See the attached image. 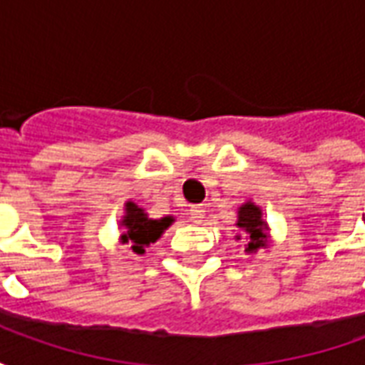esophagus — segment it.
Instances as JSON below:
<instances>
[{
	"label": "esophagus",
	"instance_id": "34e87169",
	"mask_svg": "<svg viewBox=\"0 0 365 365\" xmlns=\"http://www.w3.org/2000/svg\"><path fill=\"white\" fill-rule=\"evenodd\" d=\"M205 219V209L199 205H193L190 209V221L191 222H201Z\"/></svg>",
	"mask_w": 365,
	"mask_h": 365
}]
</instances>
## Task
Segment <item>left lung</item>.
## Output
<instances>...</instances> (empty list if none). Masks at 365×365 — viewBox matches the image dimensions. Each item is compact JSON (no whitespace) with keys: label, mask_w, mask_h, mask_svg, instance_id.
<instances>
[{"label":"left lung","mask_w":365,"mask_h":365,"mask_svg":"<svg viewBox=\"0 0 365 365\" xmlns=\"http://www.w3.org/2000/svg\"><path fill=\"white\" fill-rule=\"evenodd\" d=\"M240 229L246 232V252H256L260 246H264V238H266V222L262 221V211L254 203H246L240 207L238 211V222Z\"/></svg>","instance_id":"left-lung-1"}]
</instances>
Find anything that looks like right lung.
Listing matches in <instances>:
<instances>
[{"mask_svg": "<svg viewBox=\"0 0 365 365\" xmlns=\"http://www.w3.org/2000/svg\"><path fill=\"white\" fill-rule=\"evenodd\" d=\"M172 217H164L160 221H152L146 217L143 209L135 203H127V215L123 219V227H125V235H123V242L127 245L130 242L133 252L144 254V246H148L150 242H156L160 235L164 232L172 225Z\"/></svg>", "mask_w": 365, "mask_h": 365, "instance_id": "obj_1", "label": "right lung"}]
</instances>
